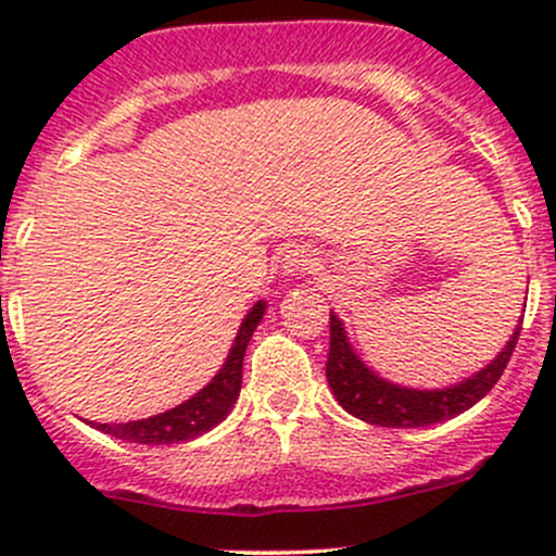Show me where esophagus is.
<instances>
[{
	"mask_svg": "<svg viewBox=\"0 0 556 556\" xmlns=\"http://www.w3.org/2000/svg\"><path fill=\"white\" fill-rule=\"evenodd\" d=\"M314 268V257L309 250L304 247H295V250H288L282 261V274L285 277H299V274H309Z\"/></svg>",
	"mask_w": 556,
	"mask_h": 556,
	"instance_id": "obj_1",
	"label": "esophagus"
}]
</instances>
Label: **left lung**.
<instances>
[{
    "label": "left lung",
    "mask_w": 556,
    "mask_h": 556,
    "mask_svg": "<svg viewBox=\"0 0 556 556\" xmlns=\"http://www.w3.org/2000/svg\"><path fill=\"white\" fill-rule=\"evenodd\" d=\"M519 330L521 319L495 361L486 363L481 371L465 377L463 382L439 387V390H417V387L390 382L371 371L352 346L339 314L330 312V352L328 363H325V377H328L330 392L341 403V408L363 422L382 425V428H428V425L444 422V419L468 412L495 387L514 346H517Z\"/></svg>",
    "instance_id": "1"
}]
</instances>
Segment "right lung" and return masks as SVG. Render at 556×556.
I'll return each mask as SVG.
<instances>
[{"label":"right lung","instance_id":"obj_1","mask_svg":"<svg viewBox=\"0 0 556 556\" xmlns=\"http://www.w3.org/2000/svg\"><path fill=\"white\" fill-rule=\"evenodd\" d=\"M266 314V301H255L250 312L244 314L239 333L233 339L231 352H228L226 363L220 371L212 377V382L201 387L193 397L182 401L179 406L161 412L148 419H134V422H117L102 425L88 422L91 428L102 430L106 435H115L121 441H131V444H148V446H164V444H182V441H193L199 435L210 433L215 425L231 414L233 403L239 401V390H242V363L247 344H250L252 333H255L257 323Z\"/></svg>","mask_w":556,"mask_h":556}]
</instances>
